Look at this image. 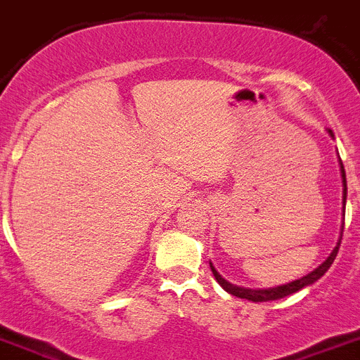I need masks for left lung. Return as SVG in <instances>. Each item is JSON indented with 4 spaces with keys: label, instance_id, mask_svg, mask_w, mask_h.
<instances>
[{
    "label": "left lung",
    "instance_id": "8db88e82",
    "mask_svg": "<svg viewBox=\"0 0 360 360\" xmlns=\"http://www.w3.org/2000/svg\"><path fill=\"white\" fill-rule=\"evenodd\" d=\"M329 134L333 135V131L329 130ZM340 165H341V177H343V205H345V202H347V176H345V167H343V163H341V160H340ZM340 244H341V239H340V243H338V246L333 250V253L329 255V258H327V260L323 262L322 265H319L315 271H311L309 274L302 276L301 280H295V281H292V283L281 285V287L264 288V290H253V288H240V287H236V285H232V283H229V281L223 280V278L218 274V271L212 267V264H211V271H212V274H214L216 281H218V283L221 285V287L225 288L229 294L236 295V297L248 299V301H253V302L276 301V299H283V297H287V295L295 294V292H299L301 288L308 287V285H313L316 280H320V278H322L323 274L327 273V269L330 267V264L334 262V258H336L338 250H340Z\"/></svg>",
    "mask_w": 360,
    "mask_h": 360
}]
</instances>
